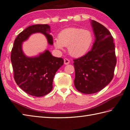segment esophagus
<instances>
[{"label":"esophagus","mask_w":130,"mask_h":130,"mask_svg":"<svg viewBox=\"0 0 130 130\" xmlns=\"http://www.w3.org/2000/svg\"><path fill=\"white\" fill-rule=\"evenodd\" d=\"M64 64L65 65H68L70 63V60L68 59V58H65L64 59Z\"/></svg>","instance_id":"esophagus-1"}]
</instances>
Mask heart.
Here are the masks:
<instances>
[{
	"label": "heart",
	"mask_w": 130,
	"mask_h": 130,
	"mask_svg": "<svg viewBox=\"0 0 130 130\" xmlns=\"http://www.w3.org/2000/svg\"><path fill=\"white\" fill-rule=\"evenodd\" d=\"M92 41L93 35L90 30L70 27L62 30L53 44L56 49L61 51L63 47H68V52L72 56L79 57L88 52Z\"/></svg>",
	"instance_id": "heart-1"
}]
</instances>
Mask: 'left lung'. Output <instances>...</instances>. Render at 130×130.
Instances as JSON below:
<instances>
[{
    "label": "left lung",
    "mask_w": 130,
    "mask_h": 130,
    "mask_svg": "<svg viewBox=\"0 0 130 130\" xmlns=\"http://www.w3.org/2000/svg\"><path fill=\"white\" fill-rule=\"evenodd\" d=\"M95 40L92 49L74 59V86L83 93L92 94L101 91L112 80L117 59L113 38L106 28L91 20Z\"/></svg>",
    "instance_id": "left-lung-1"
}]
</instances>
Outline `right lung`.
<instances>
[{
  "label": "right lung",
  "mask_w": 130,
  "mask_h": 130,
  "mask_svg": "<svg viewBox=\"0 0 130 130\" xmlns=\"http://www.w3.org/2000/svg\"><path fill=\"white\" fill-rule=\"evenodd\" d=\"M37 32L44 34L48 44H53L49 25L37 24L30 26L15 39L11 60L17 85L29 95L40 97L51 91L53 78L57 70L63 64V60L62 58L53 56L48 50L35 57H27L24 54L22 50V42Z\"/></svg>",
  "instance_id": "right-lung-1"
}]
</instances>
